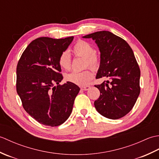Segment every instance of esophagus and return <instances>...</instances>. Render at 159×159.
<instances>
[{
	"mask_svg": "<svg viewBox=\"0 0 159 159\" xmlns=\"http://www.w3.org/2000/svg\"><path fill=\"white\" fill-rule=\"evenodd\" d=\"M91 88V87L90 86H88V85H87V86H83V87H81V89L82 90H83V91H87V90H88V89H89Z\"/></svg>",
	"mask_w": 159,
	"mask_h": 159,
	"instance_id": "34e87169",
	"label": "esophagus"
}]
</instances>
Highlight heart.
I'll list each match as a JSON object with an SVG mask.
<instances>
[{
  "mask_svg": "<svg viewBox=\"0 0 159 159\" xmlns=\"http://www.w3.org/2000/svg\"><path fill=\"white\" fill-rule=\"evenodd\" d=\"M72 51L76 56L85 57V66H91L97 68L100 63V57L95 52V48L85 40H79L74 44ZM58 63L60 67L64 70H69L71 67V57L68 51H63L59 57ZM93 77L92 69H87L82 72H72L67 74L65 76L66 81L75 84L76 85H87Z\"/></svg>",
  "mask_w": 159,
  "mask_h": 159,
  "instance_id": "heart-1",
  "label": "heart"
}]
</instances>
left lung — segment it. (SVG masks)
Returning <instances> with one entry per match:
<instances>
[{"mask_svg":"<svg viewBox=\"0 0 159 159\" xmlns=\"http://www.w3.org/2000/svg\"><path fill=\"white\" fill-rule=\"evenodd\" d=\"M83 38L95 40L100 50L96 79L110 80L95 85L100 96L94 106L104 117L120 119L132 110L140 93V69L133 50L124 39L109 31H98Z\"/></svg>","mask_w":159,"mask_h":159,"instance_id":"obj_1","label":"left lung"}]
</instances>
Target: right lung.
I'll use <instances>...</instances> for the list:
<instances>
[{
    "instance_id": "1",
    "label": "right lung",
    "mask_w": 159,
    "mask_h": 159,
    "mask_svg": "<svg viewBox=\"0 0 159 159\" xmlns=\"http://www.w3.org/2000/svg\"><path fill=\"white\" fill-rule=\"evenodd\" d=\"M74 37H42L26 47L16 68V90L23 108L39 124L57 126L67 120L80 88L63 79L58 59ZM57 84V86H54Z\"/></svg>"
}]
</instances>
